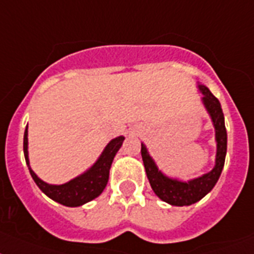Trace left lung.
<instances>
[{
	"instance_id": "obj_1",
	"label": "left lung",
	"mask_w": 254,
	"mask_h": 254,
	"mask_svg": "<svg viewBox=\"0 0 254 254\" xmlns=\"http://www.w3.org/2000/svg\"><path fill=\"white\" fill-rule=\"evenodd\" d=\"M197 88L202 93L201 101L206 109L215 129L217 154H215V165L213 170L187 182L179 180L177 178H170L158 169L146 149L145 144L141 142L142 162L150 187L161 200L174 206H188L205 197L214 188L225 166L226 153H227V132H226L225 117L222 112L221 102L218 101V98L213 96L209 88L205 87L204 84L197 83Z\"/></svg>"
}]
</instances>
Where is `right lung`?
Returning a JSON list of instances; mask_svg holds the SVG:
<instances>
[{
  "instance_id": "1",
  "label": "right lung",
  "mask_w": 254,
  "mask_h": 254,
  "mask_svg": "<svg viewBox=\"0 0 254 254\" xmlns=\"http://www.w3.org/2000/svg\"><path fill=\"white\" fill-rule=\"evenodd\" d=\"M123 140H125L123 136H118V137L113 139L108 145L105 146V149L102 150L97 161L87 171L64 184L47 183V182L40 179L31 169L28 158V126L24 131L23 152H24V158H26L29 174H31L32 179L35 180V183L37 184V187L43 190L48 197L58 202V204L76 207L94 200L102 193V190H105L106 184H108L109 171L112 167L113 160H114L118 150L121 149Z\"/></svg>"
}]
</instances>
